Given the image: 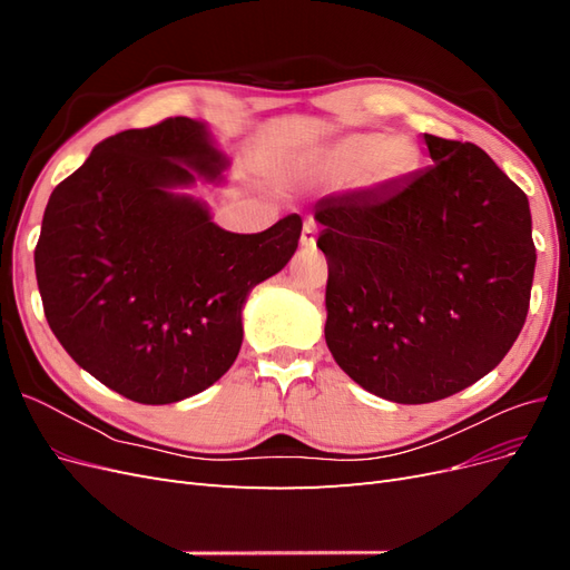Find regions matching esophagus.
<instances>
[{"instance_id": "esophagus-1", "label": "esophagus", "mask_w": 570, "mask_h": 570, "mask_svg": "<svg viewBox=\"0 0 570 570\" xmlns=\"http://www.w3.org/2000/svg\"><path fill=\"white\" fill-rule=\"evenodd\" d=\"M316 235H318L316 223L314 220H306L304 228H302V237H299L302 247H314L316 245Z\"/></svg>"}]
</instances>
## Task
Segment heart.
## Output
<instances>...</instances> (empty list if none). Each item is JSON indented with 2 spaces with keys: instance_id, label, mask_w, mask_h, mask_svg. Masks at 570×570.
<instances>
[{
  "instance_id": "1",
  "label": "heart",
  "mask_w": 570,
  "mask_h": 570,
  "mask_svg": "<svg viewBox=\"0 0 570 570\" xmlns=\"http://www.w3.org/2000/svg\"><path fill=\"white\" fill-rule=\"evenodd\" d=\"M416 161L409 137L383 132H354L323 151L316 174L325 180H347L358 174L366 185L400 183Z\"/></svg>"
}]
</instances>
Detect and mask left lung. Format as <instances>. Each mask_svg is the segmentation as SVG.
<instances>
[{
	"label": "left lung",
	"instance_id": "left-lung-1",
	"mask_svg": "<svg viewBox=\"0 0 570 570\" xmlns=\"http://www.w3.org/2000/svg\"><path fill=\"white\" fill-rule=\"evenodd\" d=\"M423 140L428 168L314 206L327 350L396 404L444 400L507 356L538 262L523 189L471 142Z\"/></svg>",
	"mask_w": 570,
	"mask_h": 570
}]
</instances>
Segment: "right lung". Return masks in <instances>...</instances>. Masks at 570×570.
Wrapping results in <instances>:
<instances>
[{
    "instance_id": "right-lung-1",
    "label": "right lung",
    "mask_w": 570,
    "mask_h": 570,
    "mask_svg": "<svg viewBox=\"0 0 570 570\" xmlns=\"http://www.w3.org/2000/svg\"><path fill=\"white\" fill-rule=\"evenodd\" d=\"M228 159L187 116L99 142L51 193L36 247L45 316L101 385L174 404L228 373L249 292L297 252L302 218L228 233L180 193L220 183Z\"/></svg>"
}]
</instances>
